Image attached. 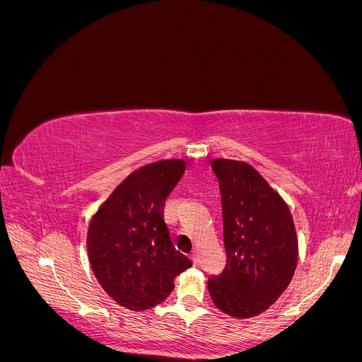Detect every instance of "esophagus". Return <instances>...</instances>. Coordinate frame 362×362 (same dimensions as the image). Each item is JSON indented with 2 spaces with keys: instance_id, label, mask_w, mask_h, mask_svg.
I'll list each match as a JSON object with an SVG mask.
<instances>
[{
  "instance_id": "1",
  "label": "esophagus",
  "mask_w": 362,
  "mask_h": 362,
  "mask_svg": "<svg viewBox=\"0 0 362 362\" xmlns=\"http://www.w3.org/2000/svg\"><path fill=\"white\" fill-rule=\"evenodd\" d=\"M190 258H192V261H193V264H198V250L192 249V250H190Z\"/></svg>"
}]
</instances>
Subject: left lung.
<instances>
[{
    "label": "left lung",
    "instance_id": "obj_1",
    "mask_svg": "<svg viewBox=\"0 0 362 362\" xmlns=\"http://www.w3.org/2000/svg\"><path fill=\"white\" fill-rule=\"evenodd\" d=\"M222 193L226 266L208 279L214 305L235 319L264 313L286 291L299 245L287 202L246 161L214 158Z\"/></svg>",
    "mask_w": 362,
    "mask_h": 362
}]
</instances>
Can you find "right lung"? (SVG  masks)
<instances>
[{
	"label": "right lung",
	"instance_id": "1",
	"mask_svg": "<svg viewBox=\"0 0 362 362\" xmlns=\"http://www.w3.org/2000/svg\"><path fill=\"white\" fill-rule=\"evenodd\" d=\"M187 163L161 160L136 169L92 216L87 255L95 278L119 305L149 310L173 290V279L192 267L173 246L164 222V202Z\"/></svg>",
	"mask_w": 362,
	"mask_h": 362
}]
</instances>
